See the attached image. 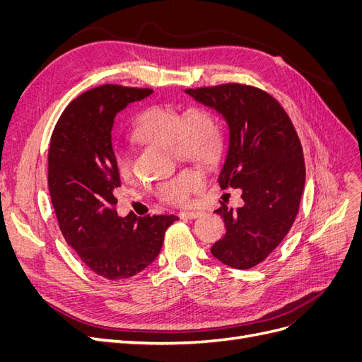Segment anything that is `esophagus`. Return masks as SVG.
I'll return each instance as SVG.
<instances>
[{"label":"esophagus","instance_id":"obj_1","mask_svg":"<svg viewBox=\"0 0 362 362\" xmlns=\"http://www.w3.org/2000/svg\"><path fill=\"white\" fill-rule=\"evenodd\" d=\"M178 216H180V218H196L201 216V213L199 211H181Z\"/></svg>","mask_w":362,"mask_h":362}]
</instances>
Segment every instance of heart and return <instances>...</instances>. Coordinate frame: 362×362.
Returning a JSON list of instances; mask_svg holds the SVG:
<instances>
[{"label": "heart", "instance_id": "obj_1", "mask_svg": "<svg viewBox=\"0 0 362 362\" xmlns=\"http://www.w3.org/2000/svg\"><path fill=\"white\" fill-rule=\"evenodd\" d=\"M133 136L146 144L172 148L173 154L202 164H210L222 148V127L218 119L202 105H192L184 112L170 105H156L141 113ZM117 172L129 173V158L122 148L115 149ZM204 184V172L196 168L182 169L156 187L157 198L169 205L189 204Z\"/></svg>", "mask_w": 362, "mask_h": 362}]
</instances>
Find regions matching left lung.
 Returning <instances> with one entry per match:
<instances>
[{
	"mask_svg": "<svg viewBox=\"0 0 362 362\" xmlns=\"http://www.w3.org/2000/svg\"><path fill=\"white\" fill-rule=\"evenodd\" d=\"M221 113L229 128L222 189H242V208L221 202L214 213L226 234L211 247L223 264L250 269L278 247L299 213L305 185L303 151L282 105L255 86L226 83L185 89Z\"/></svg>",
	"mask_w": 362,
	"mask_h": 362,
	"instance_id": "8db88e82",
	"label": "left lung"
}]
</instances>
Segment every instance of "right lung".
I'll list each match as a JSON object with an SVG mask.
<instances>
[{
    "mask_svg": "<svg viewBox=\"0 0 362 362\" xmlns=\"http://www.w3.org/2000/svg\"><path fill=\"white\" fill-rule=\"evenodd\" d=\"M152 89L104 84L76 96L54 127L48 185L60 231L96 275L116 281L137 275L160 254L177 216L116 213L120 187L112 128L116 115Z\"/></svg>",
    "mask_w": 362,
    "mask_h": 362,
    "instance_id": "right-lung-1",
    "label": "right lung"
}]
</instances>
